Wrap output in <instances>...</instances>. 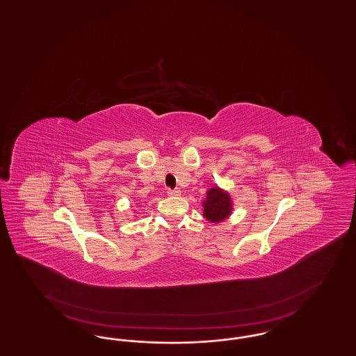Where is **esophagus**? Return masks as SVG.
<instances>
[{"instance_id": "1", "label": "esophagus", "mask_w": 356, "mask_h": 356, "mask_svg": "<svg viewBox=\"0 0 356 356\" xmlns=\"http://www.w3.org/2000/svg\"><path fill=\"white\" fill-rule=\"evenodd\" d=\"M167 193H168L170 196L177 197L181 195V191H180L179 188H175V189H168Z\"/></svg>"}]
</instances>
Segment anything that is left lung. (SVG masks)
<instances>
[{
	"instance_id": "left-lung-1",
	"label": "left lung",
	"mask_w": 356,
	"mask_h": 356,
	"mask_svg": "<svg viewBox=\"0 0 356 356\" xmlns=\"http://www.w3.org/2000/svg\"><path fill=\"white\" fill-rule=\"evenodd\" d=\"M204 207V217L208 221L217 223V222L226 220L233 210L232 197L222 191L221 188L214 186L210 188L207 193V200L202 202Z\"/></svg>"
}]
</instances>
